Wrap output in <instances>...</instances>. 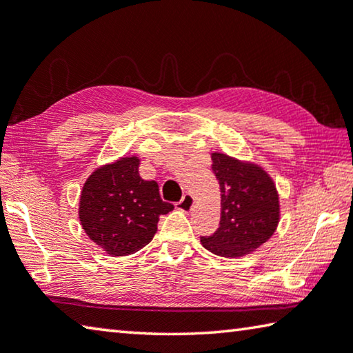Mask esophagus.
<instances>
[{
	"instance_id": "obj_1",
	"label": "esophagus",
	"mask_w": 353,
	"mask_h": 353,
	"mask_svg": "<svg viewBox=\"0 0 353 353\" xmlns=\"http://www.w3.org/2000/svg\"><path fill=\"white\" fill-rule=\"evenodd\" d=\"M194 207V199L192 194H183V198L177 203V209L182 212H192Z\"/></svg>"
}]
</instances>
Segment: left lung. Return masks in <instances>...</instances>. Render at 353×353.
<instances>
[{"instance_id":"obj_1","label":"left lung","mask_w":353,"mask_h":353,"mask_svg":"<svg viewBox=\"0 0 353 353\" xmlns=\"http://www.w3.org/2000/svg\"><path fill=\"white\" fill-rule=\"evenodd\" d=\"M212 171L221 192L220 226L212 236L201 237V243L221 257L253 253L278 226L275 183L262 168L226 154H212Z\"/></svg>"}]
</instances>
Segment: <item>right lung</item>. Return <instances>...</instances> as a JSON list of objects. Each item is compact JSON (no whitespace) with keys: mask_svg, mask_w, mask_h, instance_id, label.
<instances>
[{"mask_svg":"<svg viewBox=\"0 0 353 353\" xmlns=\"http://www.w3.org/2000/svg\"><path fill=\"white\" fill-rule=\"evenodd\" d=\"M138 157H124L88 177L80 198L81 226L110 256H127L152 240L160 215L174 209L160 198L159 183L144 181Z\"/></svg>","mask_w":353,"mask_h":353,"instance_id":"add662e5","label":"right lung"}]
</instances>
